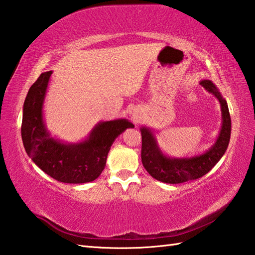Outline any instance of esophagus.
Here are the masks:
<instances>
[{
  "instance_id": "1",
  "label": "esophagus",
  "mask_w": 255,
  "mask_h": 255,
  "mask_svg": "<svg viewBox=\"0 0 255 255\" xmlns=\"http://www.w3.org/2000/svg\"><path fill=\"white\" fill-rule=\"evenodd\" d=\"M140 112L138 111V110H133V112H132V120L135 122V123H137V122H139V120H140Z\"/></svg>"
}]
</instances>
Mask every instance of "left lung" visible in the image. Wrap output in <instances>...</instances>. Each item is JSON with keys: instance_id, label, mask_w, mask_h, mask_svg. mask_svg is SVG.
Segmentation results:
<instances>
[{"instance_id": "8db88e82", "label": "left lung", "mask_w": 255, "mask_h": 255, "mask_svg": "<svg viewBox=\"0 0 255 255\" xmlns=\"http://www.w3.org/2000/svg\"><path fill=\"white\" fill-rule=\"evenodd\" d=\"M200 84L218 99L223 119L216 142L206 151L192 157H169L163 154L158 146L154 129L148 127L140 128L143 166L152 178L161 182L177 184L199 179L211 170L227 150L231 134V120L227 101L209 80H203Z\"/></svg>"}]
</instances>
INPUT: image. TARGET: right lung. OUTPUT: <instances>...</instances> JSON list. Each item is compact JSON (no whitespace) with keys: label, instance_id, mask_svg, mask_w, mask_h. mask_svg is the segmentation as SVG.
Segmentation results:
<instances>
[{"label":"right lung","instance_id":"1","mask_svg":"<svg viewBox=\"0 0 255 255\" xmlns=\"http://www.w3.org/2000/svg\"><path fill=\"white\" fill-rule=\"evenodd\" d=\"M51 74L52 71L42 73L28 90L22 108V144L31 160L51 178L64 183L92 182L105 169L115 139L134 126L127 119L101 121L78 143L51 136L43 118Z\"/></svg>","mask_w":255,"mask_h":255}]
</instances>
